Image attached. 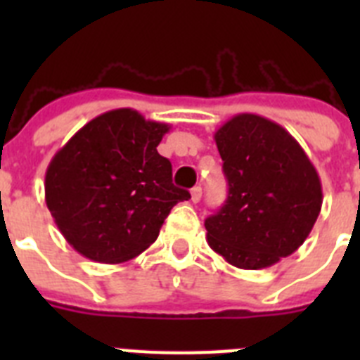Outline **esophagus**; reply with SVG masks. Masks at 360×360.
I'll return each mask as SVG.
<instances>
[{
	"label": "esophagus",
	"mask_w": 360,
	"mask_h": 360,
	"mask_svg": "<svg viewBox=\"0 0 360 360\" xmlns=\"http://www.w3.org/2000/svg\"><path fill=\"white\" fill-rule=\"evenodd\" d=\"M200 198H202V187H193V189H191V200H193V203H198Z\"/></svg>",
	"instance_id": "34e87169"
}]
</instances>
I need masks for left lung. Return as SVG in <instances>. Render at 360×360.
I'll list each match as a JSON object with an SVG mask.
<instances>
[{
	"instance_id": "1",
	"label": "left lung",
	"mask_w": 360,
	"mask_h": 360,
	"mask_svg": "<svg viewBox=\"0 0 360 360\" xmlns=\"http://www.w3.org/2000/svg\"><path fill=\"white\" fill-rule=\"evenodd\" d=\"M229 195L205 219L207 243L238 269L259 270L304 243L323 205L316 167L287 129L240 113L214 133Z\"/></svg>"
}]
</instances>
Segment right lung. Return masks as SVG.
Returning <instances> with one entry per match:
<instances>
[{"label":"right lung","mask_w":360,"mask_h":360,"mask_svg":"<svg viewBox=\"0 0 360 360\" xmlns=\"http://www.w3.org/2000/svg\"><path fill=\"white\" fill-rule=\"evenodd\" d=\"M169 124L131 108L95 117L53 155L44 200L57 229L91 262L124 263L144 252L189 191L173 184L157 146Z\"/></svg>","instance_id":"1"}]
</instances>
